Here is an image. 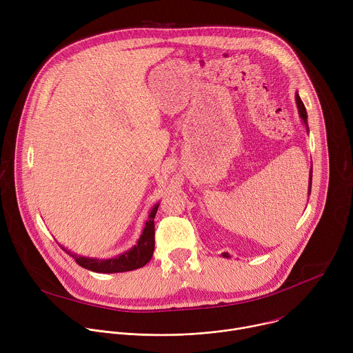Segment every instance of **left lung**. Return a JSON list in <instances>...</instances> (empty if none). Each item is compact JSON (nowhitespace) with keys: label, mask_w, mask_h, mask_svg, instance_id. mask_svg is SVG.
I'll use <instances>...</instances> for the list:
<instances>
[{"label":"left lung","mask_w":353,"mask_h":353,"mask_svg":"<svg viewBox=\"0 0 353 353\" xmlns=\"http://www.w3.org/2000/svg\"><path fill=\"white\" fill-rule=\"evenodd\" d=\"M296 103H297V109H299V114H300V119L303 120V123H305L306 128L309 130V125H307V113H306V108H305L303 102H301V99H300L299 93H296ZM312 179H313V168H312V170H310V185H309V194H310V191H312ZM223 256H225V257H228V254H223Z\"/></svg>","instance_id":"left-lung-1"}]
</instances>
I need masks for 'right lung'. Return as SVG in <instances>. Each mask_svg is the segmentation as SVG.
<instances>
[{
	"instance_id": "right-lung-1",
	"label": "right lung",
	"mask_w": 353,
	"mask_h": 353,
	"mask_svg": "<svg viewBox=\"0 0 353 353\" xmlns=\"http://www.w3.org/2000/svg\"><path fill=\"white\" fill-rule=\"evenodd\" d=\"M159 205H155V208L150 211L149 219L145 223L143 232L137 243L127 253L117 256L116 259L110 260H99V259H86L81 256H75L70 251H67L64 247L63 250L67 254H70L78 265L82 268H86L93 272H100V274H114V272H127V271H134L137 268L143 267L150 259H152L154 250H155V215L158 211Z\"/></svg>"
}]
</instances>
